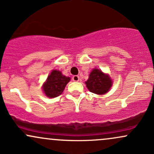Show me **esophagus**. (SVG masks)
Returning a JSON list of instances; mask_svg holds the SVG:
<instances>
[{"label": "esophagus", "mask_w": 154, "mask_h": 154, "mask_svg": "<svg viewBox=\"0 0 154 154\" xmlns=\"http://www.w3.org/2000/svg\"><path fill=\"white\" fill-rule=\"evenodd\" d=\"M72 80H73L74 82H78L79 80V77L77 75H74L73 77H72Z\"/></svg>", "instance_id": "obj_1"}]
</instances>
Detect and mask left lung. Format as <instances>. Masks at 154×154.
Instances as JSON below:
<instances>
[{
  "label": "left lung",
  "mask_w": 154,
  "mask_h": 154,
  "mask_svg": "<svg viewBox=\"0 0 154 154\" xmlns=\"http://www.w3.org/2000/svg\"><path fill=\"white\" fill-rule=\"evenodd\" d=\"M87 88L91 93L95 94H105L109 91L112 85L110 77L98 69L91 72L89 79L85 82Z\"/></svg>",
  "instance_id": "obj_1"
}]
</instances>
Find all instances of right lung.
Returning a JSON list of instances; mask_svg holds the SVG:
<instances>
[{
    "mask_svg": "<svg viewBox=\"0 0 154 154\" xmlns=\"http://www.w3.org/2000/svg\"><path fill=\"white\" fill-rule=\"evenodd\" d=\"M69 80V77L63 76L60 71L54 70L48 77L47 81L44 84V93L49 98L59 96L63 93Z\"/></svg>",
    "mask_w": 154,
    "mask_h": 154,
    "instance_id": "obj_1",
    "label": "right lung"
}]
</instances>
